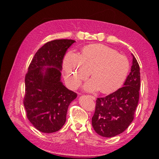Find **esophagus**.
I'll list each match as a JSON object with an SVG mask.
<instances>
[{
	"label": "esophagus",
	"instance_id": "34e87169",
	"mask_svg": "<svg viewBox=\"0 0 159 159\" xmlns=\"http://www.w3.org/2000/svg\"><path fill=\"white\" fill-rule=\"evenodd\" d=\"M89 96L93 99V100H95V96H93V95H89Z\"/></svg>",
	"mask_w": 159,
	"mask_h": 159
}]
</instances>
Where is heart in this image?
<instances>
[{"mask_svg": "<svg viewBox=\"0 0 159 159\" xmlns=\"http://www.w3.org/2000/svg\"><path fill=\"white\" fill-rule=\"evenodd\" d=\"M130 64L125 56L102 44L87 45L81 55L69 52L64 59L63 69L67 84L71 88L79 87L89 76L93 79L85 85L88 91L100 90L110 93L118 89L127 77Z\"/></svg>", "mask_w": 159, "mask_h": 159, "instance_id": "heart-1", "label": "heart"}]
</instances>
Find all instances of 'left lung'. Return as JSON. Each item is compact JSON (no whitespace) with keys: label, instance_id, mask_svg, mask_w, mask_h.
<instances>
[{"label":"left lung","instance_id":"obj_1","mask_svg":"<svg viewBox=\"0 0 159 159\" xmlns=\"http://www.w3.org/2000/svg\"><path fill=\"white\" fill-rule=\"evenodd\" d=\"M133 57L131 71L123 87L96 100L92 125L102 137L111 138L122 133L134 119L139 102L140 72L138 61Z\"/></svg>","mask_w":159,"mask_h":159}]
</instances>
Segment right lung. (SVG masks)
<instances>
[{
	"instance_id": "obj_1",
	"label": "right lung",
	"mask_w": 159,
	"mask_h": 159,
	"mask_svg": "<svg viewBox=\"0 0 159 159\" xmlns=\"http://www.w3.org/2000/svg\"><path fill=\"white\" fill-rule=\"evenodd\" d=\"M74 42L59 39L46 43L35 54L26 74L23 103L26 116L43 133H55L62 128L69 105L77 97L61 82L60 72L64 56Z\"/></svg>"
}]
</instances>
